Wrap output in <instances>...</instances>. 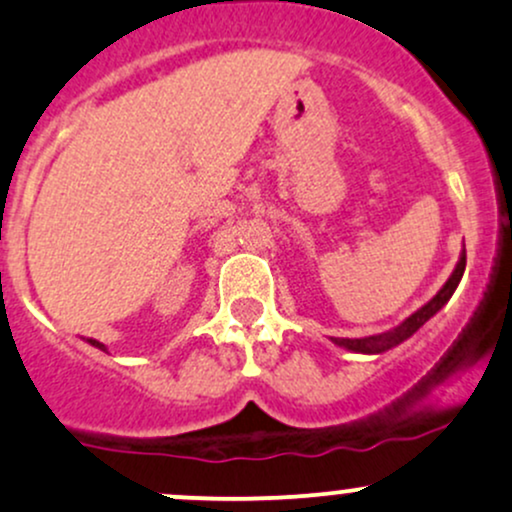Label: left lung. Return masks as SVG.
Returning a JSON list of instances; mask_svg holds the SVG:
<instances>
[{
  "label": "left lung",
  "mask_w": 512,
  "mask_h": 512,
  "mask_svg": "<svg viewBox=\"0 0 512 512\" xmlns=\"http://www.w3.org/2000/svg\"><path fill=\"white\" fill-rule=\"evenodd\" d=\"M464 267H466V250L459 252L457 267H454V272L449 274L447 282L442 284V289L437 291V294L432 296L425 306H420L418 311L411 313V316L403 320V323H398L396 328L386 330V333H379V335H369V338H330V340H333L338 347H345V350L359 352V355H381V352L401 345V342H406L411 335L418 333V330L423 328V325L428 323L435 313H440L442 308L447 306V301L452 299V294L457 291L459 282H462Z\"/></svg>",
  "instance_id": "1"
}]
</instances>
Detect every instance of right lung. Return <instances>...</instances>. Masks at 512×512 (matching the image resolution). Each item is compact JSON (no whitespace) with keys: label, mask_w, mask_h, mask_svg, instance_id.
<instances>
[{"label":"right lung","mask_w":512,"mask_h":512,"mask_svg":"<svg viewBox=\"0 0 512 512\" xmlns=\"http://www.w3.org/2000/svg\"><path fill=\"white\" fill-rule=\"evenodd\" d=\"M87 342H89V345H92V347H97V350H101V352H109V347H106L104 342H99V340H87Z\"/></svg>","instance_id":"add662e5"}]
</instances>
